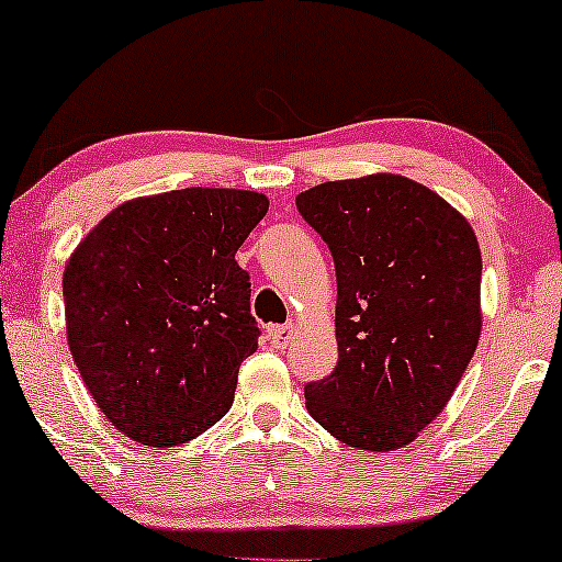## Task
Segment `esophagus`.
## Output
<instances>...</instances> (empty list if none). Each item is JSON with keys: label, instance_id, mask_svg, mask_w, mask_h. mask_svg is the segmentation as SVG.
I'll return each instance as SVG.
<instances>
[{"label": "esophagus", "instance_id": "obj_1", "mask_svg": "<svg viewBox=\"0 0 562 562\" xmlns=\"http://www.w3.org/2000/svg\"><path fill=\"white\" fill-rule=\"evenodd\" d=\"M267 333H269V340H272L274 348H285L290 344V338H293L295 325L293 322H288V325H274V327H269Z\"/></svg>", "mask_w": 562, "mask_h": 562}]
</instances>
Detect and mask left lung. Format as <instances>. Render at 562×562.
Segmentation results:
<instances>
[{
  "label": "left lung",
  "instance_id": "left-lung-1",
  "mask_svg": "<svg viewBox=\"0 0 562 562\" xmlns=\"http://www.w3.org/2000/svg\"><path fill=\"white\" fill-rule=\"evenodd\" d=\"M338 277V364L306 409L348 447L393 451L436 420L481 338V248L468 218L396 173L295 198Z\"/></svg>",
  "mask_w": 562,
  "mask_h": 562
}]
</instances>
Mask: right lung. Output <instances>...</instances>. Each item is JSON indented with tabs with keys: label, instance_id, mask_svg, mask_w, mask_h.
Instances as JSON below:
<instances>
[{
	"label": "right lung",
	"instance_id": "right-lung-1",
	"mask_svg": "<svg viewBox=\"0 0 562 562\" xmlns=\"http://www.w3.org/2000/svg\"><path fill=\"white\" fill-rule=\"evenodd\" d=\"M267 211L259 192L187 187L119 205L74 250L68 346L121 434L177 447L227 415L261 335L235 254Z\"/></svg>",
	"mask_w": 562,
	"mask_h": 562
}]
</instances>
